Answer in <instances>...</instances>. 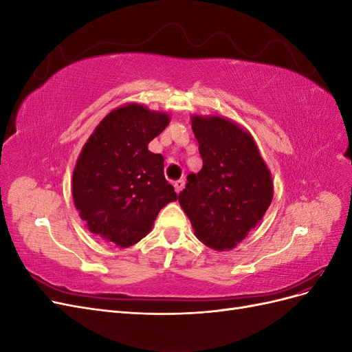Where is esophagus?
<instances>
[{"mask_svg": "<svg viewBox=\"0 0 352 352\" xmlns=\"http://www.w3.org/2000/svg\"><path fill=\"white\" fill-rule=\"evenodd\" d=\"M173 186H175V190H176V192L179 194L180 190H182V189H184V186H185V180H184V179L176 180V182H173Z\"/></svg>", "mask_w": 352, "mask_h": 352, "instance_id": "34e87169", "label": "esophagus"}]
</instances>
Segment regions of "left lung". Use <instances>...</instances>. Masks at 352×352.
I'll list each match as a JSON object with an SVG mask.
<instances>
[{"label": "left lung", "mask_w": 352, "mask_h": 352, "mask_svg": "<svg viewBox=\"0 0 352 352\" xmlns=\"http://www.w3.org/2000/svg\"><path fill=\"white\" fill-rule=\"evenodd\" d=\"M202 168L179 194L197 238L207 247H236L257 226L273 198L269 168L248 132L221 117H192Z\"/></svg>", "instance_id": "1"}]
</instances>
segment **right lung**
<instances>
[{
	"label": "right lung",
	"mask_w": 352,
	"mask_h": 352,
	"mask_svg": "<svg viewBox=\"0 0 352 352\" xmlns=\"http://www.w3.org/2000/svg\"><path fill=\"white\" fill-rule=\"evenodd\" d=\"M168 116L129 104L94 131L73 172V201L88 229L117 247L141 241L166 204L177 199L164 158L148 151Z\"/></svg>",
	"instance_id": "right-lung-1"
}]
</instances>
